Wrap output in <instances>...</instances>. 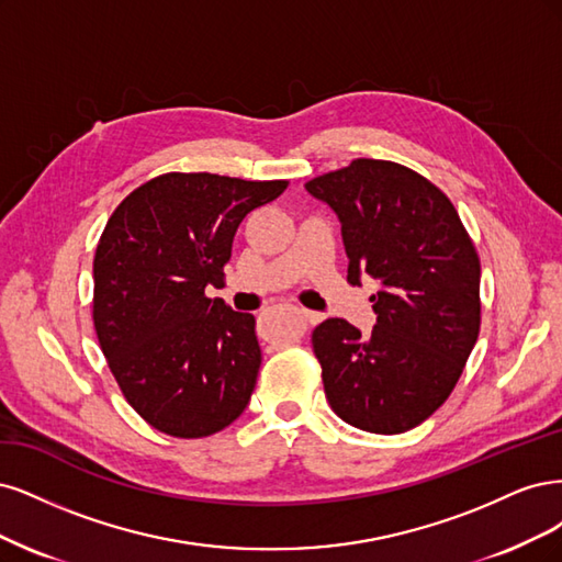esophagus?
<instances>
[{
	"label": "esophagus",
	"instance_id": "1",
	"mask_svg": "<svg viewBox=\"0 0 562 562\" xmlns=\"http://www.w3.org/2000/svg\"><path fill=\"white\" fill-rule=\"evenodd\" d=\"M299 315H301L307 324H317V322H322V315H319V313H315V311H307V307H299Z\"/></svg>",
	"mask_w": 562,
	"mask_h": 562
}]
</instances>
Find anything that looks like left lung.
<instances>
[{
    "mask_svg": "<svg viewBox=\"0 0 562 562\" xmlns=\"http://www.w3.org/2000/svg\"><path fill=\"white\" fill-rule=\"evenodd\" d=\"M305 189L338 216L348 282H380L371 336L340 317L313 331L324 394L357 429L418 427L448 400L479 338L476 247L448 195L400 162L357 158Z\"/></svg>",
    "mask_w": 562,
    "mask_h": 562,
    "instance_id": "8db88e82",
    "label": "left lung"
}]
</instances>
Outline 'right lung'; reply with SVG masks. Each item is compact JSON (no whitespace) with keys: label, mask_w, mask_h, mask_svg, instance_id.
<instances>
[{"label":"right lung","mask_w":562,"mask_h":562,"mask_svg":"<svg viewBox=\"0 0 562 562\" xmlns=\"http://www.w3.org/2000/svg\"><path fill=\"white\" fill-rule=\"evenodd\" d=\"M210 172L137 187L106 222L93 261V324L128 404L154 429L201 439L247 408L261 367L255 315L207 299L245 216L286 189Z\"/></svg>","instance_id":"add662e5"}]
</instances>
